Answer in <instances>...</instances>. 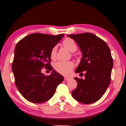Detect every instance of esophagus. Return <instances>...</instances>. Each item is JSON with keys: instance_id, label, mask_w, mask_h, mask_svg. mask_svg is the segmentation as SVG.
I'll list each match as a JSON object with an SVG mask.
<instances>
[{"instance_id": "34e87169", "label": "esophagus", "mask_w": 126, "mask_h": 126, "mask_svg": "<svg viewBox=\"0 0 126 126\" xmlns=\"http://www.w3.org/2000/svg\"><path fill=\"white\" fill-rule=\"evenodd\" d=\"M69 79H70V78H69V77H64V80L65 81L69 80Z\"/></svg>"}]
</instances>
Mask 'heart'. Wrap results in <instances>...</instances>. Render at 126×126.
I'll use <instances>...</instances> for the list:
<instances>
[{"instance_id":"1","label":"heart","mask_w":126,"mask_h":126,"mask_svg":"<svg viewBox=\"0 0 126 126\" xmlns=\"http://www.w3.org/2000/svg\"><path fill=\"white\" fill-rule=\"evenodd\" d=\"M63 45L64 47L73 52H75L77 49V45L76 43L72 39L67 38L63 41ZM57 56V47H54L52 49L50 53V57L52 60H55ZM74 67V64L73 62H58L54 64V68L56 71L59 73L63 75L68 76L70 74L72 69Z\"/></svg>"}]
</instances>
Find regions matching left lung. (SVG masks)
Listing matches in <instances>:
<instances>
[{"label":"left lung","mask_w":126,"mask_h":126,"mask_svg":"<svg viewBox=\"0 0 126 126\" xmlns=\"http://www.w3.org/2000/svg\"><path fill=\"white\" fill-rule=\"evenodd\" d=\"M67 36L77 43L82 54L76 72L86 71L85 79L74 78L77 87L72 96L82 104H92L102 97L110 85L113 65L110 48L104 40L91 33Z\"/></svg>","instance_id":"obj_1"}]
</instances>
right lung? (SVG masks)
Masks as SVG:
<instances>
[{
  "mask_svg": "<svg viewBox=\"0 0 126 126\" xmlns=\"http://www.w3.org/2000/svg\"><path fill=\"white\" fill-rule=\"evenodd\" d=\"M63 36L36 33L27 35L16 44L12 71L17 90L27 101L36 104L46 102L64 80L50 64V51ZM43 67L52 70L51 74L42 73Z\"/></svg>",
  "mask_w": 126,
  "mask_h": 126,
  "instance_id": "obj_1",
  "label": "right lung"
}]
</instances>
